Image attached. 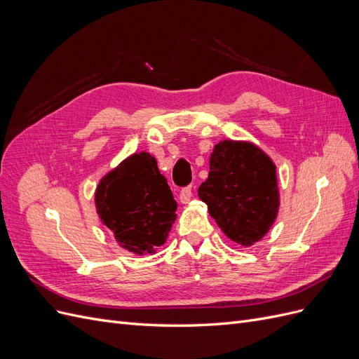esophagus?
<instances>
[{
	"mask_svg": "<svg viewBox=\"0 0 359 359\" xmlns=\"http://www.w3.org/2000/svg\"><path fill=\"white\" fill-rule=\"evenodd\" d=\"M191 196H193V190H191V187H186V189H182V190H181V193H180V201H181V203L187 205V203L190 202Z\"/></svg>",
	"mask_w": 359,
	"mask_h": 359,
	"instance_id": "esophagus-1",
	"label": "esophagus"
}]
</instances>
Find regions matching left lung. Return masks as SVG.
Instances as JSON below:
<instances>
[{
  "instance_id": "left-lung-1",
  "label": "left lung",
  "mask_w": 359,
  "mask_h": 359,
  "mask_svg": "<svg viewBox=\"0 0 359 359\" xmlns=\"http://www.w3.org/2000/svg\"><path fill=\"white\" fill-rule=\"evenodd\" d=\"M198 194L229 240L252 247L277 219V168L253 142L220 140L212 148L208 178L201 184Z\"/></svg>"
}]
</instances>
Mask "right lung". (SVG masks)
I'll return each instance as SVG.
<instances>
[{"label":"right lung","instance_id":"right-lung-1","mask_svg":"<svg viewBox=\"0 0 359 359\" xmlns=\"http://www.w3.org/2000/svg\"><path fill=\"white\" fill-rule=\"evenodd\" d=\"M94 202L116 244L137 256L154 255L177 220L178 203L156 157L147 151L130 154L103 175Z\"/></svg>","mask_w":359,"mask_h":359}]
</instances>
